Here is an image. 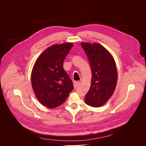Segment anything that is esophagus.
Wrapping results in <instances>:
<instances>
[{
  "mask_svg": "<svg viewBox=\"0 0 146 146\" xmlns=\"http://www.w3.org/2000/svg\"><path fill=\"white\" fill-rule=\"evenodd\" d=\"M79 85H80V82H74V88H77L78 86Z\"/></svg>",
  "mask_w": 146,
  "mask_h": 146,
  "instance_id": "obj_1",
  "label": "esophagus"
}]
</instances>
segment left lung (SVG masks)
Here are the masks:
<instances>
[{
	"label": "left lung",
	"mask_w": 146,
	"mask_h": 146,
	"mask_svg": "<svg viewBox=\"0 0 146 146\" xmlns=\"http://www.w3.org/2000/svg\"><path fill=\"white\" fill-rule=\"evenodd\" d=\"M89 60L92 72L91 86L85 96V103L93 107L104 105L111 98L117 80L113 56L98 43L81 44Z\"/></svg>",
	"instance_id": "obj_1"
}]
</instances>
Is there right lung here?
Listing matches in <instances>:
<instances>
[{
	"label": "right lung",
	"instance_id": "1",
	"mask_svg": "<svg viewBox=\"0 0 146 146\" xmlns=\"http://www.w3.org/2000/svg\"><path fill=\"white\" fill-rule=\"evenodd\" d=\"M72 46V43H64L48 47L34 64L31 76L33 90L39 102L47 108L63 104L74 90L63 69V61Z\"/></svg>",
	"mask_w": 146,
	"mask_h": 146
}]
</instances>
